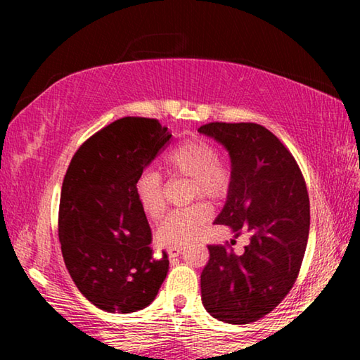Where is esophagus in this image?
Here are the masks:
<instances>
[{"label":"esophagus","instance_id":"34e87169","mask_svg":"<svg viewBox=\"0 0 360 360\" xmlns=\"http://www.w3.org/2000/svg\"><path fill=\"white\" fill-rule=\"evenodd\" d=\"M181 251H182V246H172V248H168V255L169 257H178V255L181 254Z\"/></svg>","mask_w":360,"mask_h":360}]
</instances>
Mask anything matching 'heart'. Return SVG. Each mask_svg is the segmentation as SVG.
I'll use <instances>...</instances> for the list:
<instances>
[{"label":"heart","instance_id":"heart-1","mask_svg":"<svg viewBox=\"0 0 360 360\" xmlns=\"http://www.w3.org/2000/svg\"><path fill=\"white\" fill-rule=\"evenodd\" d=\"M163 168L169 176L191 178V195L219 198L227 193L231 182V169L217 150L205 139H186L168 152ZM135 197L139 210L149 219H157L165 210L160 174L146 169L135 182ZM211 216V208L203 202L174 210L162 219L155 231L160 246H181L203 227Z\"/></svg>","mask_w":360,"mask_h":360}]
</instances>
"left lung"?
I'll use <instances>...</instances> for the list:
<instances>
[{"label": "left lung", "instance_id": "1", "mask_svg": "<svg viewBox=\"0 0 360 360\" xmlns=\"http://www.w3.org/2000/svg\"><path fill=\"white\" fill-rule=\"evenodd\" d=\"M198 131L222 144L231 163L227 200L214 224L227 225L235 238L251 235L241 255L208 246L202 302L212 318L249 324L283 302L300 271L309 233L307 184L295 158L265 127L212 122Z\"/></svg>", "mask_w": 360, "mask_h": 360}]
</instances>
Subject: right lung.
Segmentation results:
<instances>
[{
  "instance_id": "obj_1",
  "label": "right lung",
  "mask_w": 360,
  "mask_h": 360,
  "mask_svg": "<svg viewBox=\"0 0 360 360\" xmlns=\"http://www.w3.org/2000/svg\"><path fill=\"white\" fill-rule=\"evenodd\" d=\"M169 138L155 119H119L77 149L65 174L58 212L65 265L79 292L106 313L146 308L167 278L168 255L152 257L135 182Z\"/></svg>"
}]
</instances>
